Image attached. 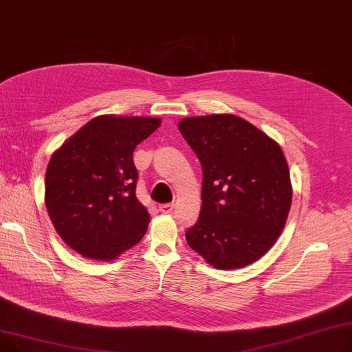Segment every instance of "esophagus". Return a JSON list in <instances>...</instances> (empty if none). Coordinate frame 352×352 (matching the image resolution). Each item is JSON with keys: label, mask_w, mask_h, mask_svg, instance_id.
<instances>
[{"label": "esophagus", "mask_w": 352, "mask_h": 352, "mask_svg": "<svg viewBox=\"0 0 352 352\" xmlns=\"http://www.w3.org/2000/svg\"><path fill=\"white\" fill-rule=\"evenodd\" d=\"M173 209H175V204H170V203L162 204L160 208H159V210H160L162 213H164V214H170V213L173 212Z\"/></svg>", "instance_id": "obj_1"}]
</instances>
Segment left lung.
<instances>
[{
  "label": "left lung",
  "instance_id": "obj_1",
  "mask_svg": "<svg viewBox=\"0 0 352 352\" xmlns=\"http://www.w3.org/2000/svg\"><path fill=\"white\" fill-rule=\"evenodd\" d=\"M180 133L201 169V209L186 232L219 270L257 261L277 241L292 208L290 170L280 144L232 113L183 118Z\"/></svg>",
  "mask_w": 352,
  "mask_h": 352
}]
</instances>
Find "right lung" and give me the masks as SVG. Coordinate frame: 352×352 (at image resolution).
<instances>
[{"mask_svg":"<svg viewBox=\"0 0 352 352\" xmlns=\"http://www.w3.org/2000/svg\"><path fill=\"white\" fill-rule=\"evenodd\" d=\"M160 123V118L100 115L52 153L47 212L59 237L82 257L115 260L146 233L151 216L135 193L133 152Z\"/></svg>","mask_w":352,"mask_h":352,"instance_id":"right-lung-1","label":"right lung"}]
</instances>
